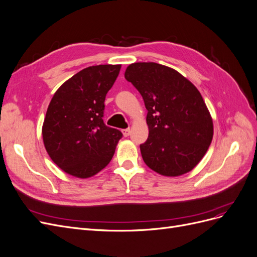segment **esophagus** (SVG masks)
<instances>
[{"label":"esophagus","mask_w":257,"mask_h":257,"mask_svg":"<svg viewBox=\"0 0 257 257\" xmlns=\"http://www.w3.org/2000/svg\"><path fill=\"white\" fill-rule=\"evenodd\" d=\"M122 133H123L124 137H127V136H130V134H131V128H125V130H123V131H122Z\"/></svg>","instance_id":"1"}]
</instances>
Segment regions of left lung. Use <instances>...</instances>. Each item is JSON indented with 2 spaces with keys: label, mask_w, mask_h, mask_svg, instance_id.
I'll list each match as a JSON object with an SVG mask.
<instances>
[{
  "label": "left lung",
  "mask_w": 257,
  "mask_h": 257,
  "mask_svg": "<svg viewBox=\"0 0 257 257\" xmlns=\"http://www.w3.org/2000/svg\"><path fill=\"white\" fill-rule=\"evenodd\" d=\"M124 77L148 110L149 136L141 145L146 165L167 177L191 172L213 137L212 118L199 91L180 73L154 62L131 64Z\"/></svg>",
  "instance_id": "obj_1"
}]
</instances>
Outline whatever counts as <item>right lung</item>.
Returning a JSON list of instances; mask_svg holds the SVG:
<instances>
[{
	"label": "right lung",
	"instance_id": "obj_1",
	"mask_svg": "<svg viewBox=\"0 0 257 257\" xmlns=\"http://www.w3.org/2000/svg\"><path fill=\"white\" fill-rule=\"evenodd\" d=\"M120 68L110 64L83 68L54 93L43 124V141L51 160L68 175L92 177L113 157L122 133L104 123V102Z\"/></svg>",
	"mask_w": 257,
	"mask_h": 257
}]
</instances>
